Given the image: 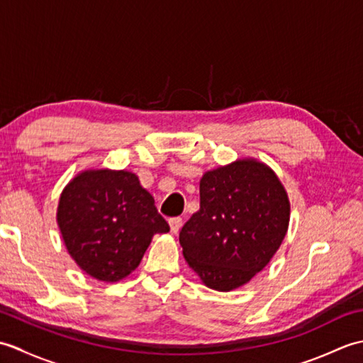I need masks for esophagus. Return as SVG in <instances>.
Returning a JSON list of instances; mask_svg holds the SVG:
<instances>
[{
  "label": "esophagus",
  "mask_w": 363,
  "mask_h": 363,
  "mask_svg": "<svg viewBox=\"0 0 363 363\" xmlns=\"http://www.w3.org/2000/svg\"><path fill=\"white\" fill-rule=\"evenodd\" d=\"M168 225H169V230H172V234H177L182 226V220L177 217L172 218V220H168Z\"/></svg>",
  "instance_id": "1"
}]
</instances>
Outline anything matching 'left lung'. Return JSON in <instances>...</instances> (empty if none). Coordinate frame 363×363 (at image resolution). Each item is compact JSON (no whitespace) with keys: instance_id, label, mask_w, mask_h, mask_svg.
Instances as JSON below:
<instances>
[{"instance_id":"1","label":"left lung","mask_w":363,"mask_h":363,"mask_svg":"<svg viewBox=\"0 0 363 363\" xmlns=\"http://www.w3.org/2000/svg\"><path fill=\"white\" fill-rule=\"evenodd\" d=\"M289 223L290 199L277 174L257 159H237L203 174L199 211L179 243L206 287L230 291L269 264Z\"/></svg>"}]
</instances>
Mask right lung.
Returning <instances> with one entry per match:
<instances>
[{
  "instance_id": "obj_1",
  "label": "right lung",
  "mask_w": 363,
  "mask_h": 363,
  "mask_svg": "<svg viewBox=\"0 0 363 363\" xmlns=\"http://www.w3.org/2000/svg\"><path fill=\"white\" fill-rule=\"evenodd\" d=\"M56 220L76 265L101 282L125 279L154 234L169 230L150 191L126 169H82L60 194Z\"/></svg>"
}]
</instances>
